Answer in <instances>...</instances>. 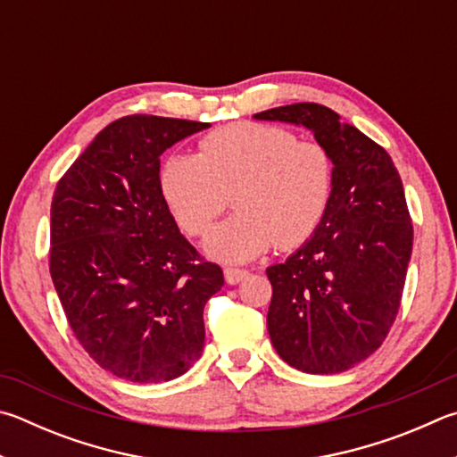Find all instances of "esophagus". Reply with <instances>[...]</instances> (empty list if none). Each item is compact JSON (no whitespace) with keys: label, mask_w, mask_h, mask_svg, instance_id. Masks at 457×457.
I'll use <instances>...</instances> for the list:
<instances>
[{"label":"esophagus","mask_w":457,"mask_h":457,"mask_svg":"<svg viewBox=\"0 0 457 457\" xmlns=\"http://www.w3.org/2000/svg\"><path fill=\"white\" fill-rule=\"evenodd\" d=\"M223 276H226V281L229 286H236L247 276V270H239V268H226L223 270Z\"/></svg>","instance_id":"1"}]
</instances>
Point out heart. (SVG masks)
Returning <instances> with one entry per match:
<instances>
[{
    "mask_svg": "<svg viewBox=\"0 0 457 457\" xmlns=\"http://www.w3.org/2000/svg\"><path fill=\"white\" fill-rule=\"evenodd\" d=\"M160 192L187 236H204L226 212L236 213L205 239V253L250 262L276 244L294 250L315 234L334 194V157L313 139L270 123H229L207 134L200 155L171 154Z\"/></svg>",
    "mask_w": 457,
    "mask_h": 457,
    "instance_id": "obj_1",
    "label": "heart"
}]
</instances>
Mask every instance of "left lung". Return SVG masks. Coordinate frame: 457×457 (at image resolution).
<instances>
[{"instance_id": "left-lung-1", "label": "left lung", "mask_w": 457, "mask_h": 457, "mask_svg": "<svg viewBox=\"0 0 457 457\" xmlns=\"http://www.w3.org/2000/svg\"><path fill=\"white\" fill-rule=\"evenodd\" d=\"M253 118L308 128L334 157V194L320 228L265 270L268 331L292 368L345 371L384 344L400 310L413 245L402 178L384 147L326 105H281Z\"/></svg>"}]
</instances>
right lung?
<instances>
[{
  "mask_svg": "<svg viewBox=\"0 0 457 457\" xmlns=\"http://www.w3.org/2000/svg\"><path fill=\"white\" fill-rule=\"evenodd\" d=\"M205 128L157 115L115 120L55 186V292L89 358L121 379L170 381L204 352V308L223 271L179 234L160 192V155Z\"/></svg>",
  "mask_w": 457,
  "mask_h": 457,
  "instance_id": "right-lung-1",
  "label": "right lung"
}]
</instances>
